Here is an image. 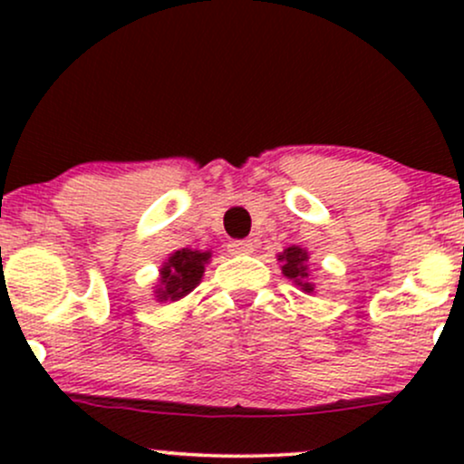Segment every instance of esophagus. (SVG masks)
<instances>
[{"label":"esophagus","mask_w":464,"mask_h":464,"mask_svg":"<svg viewBox=\"0 0 464 464\" xmlns=\"http://www.w3.org/2000/svg\"><path fill=\"white\" fill-rule=\"evenodd\" d=\"M228 246H231V250L236 255H248L255 250V244L250 242V239H236V242H231Z\"/></svg>","instance_id":"esophagus-1"}]
</instances>
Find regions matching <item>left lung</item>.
<instances>
[{
  "instance_id": "obj_1",
  "label": "left lung",
  "mask_w": 464,
  "mask_h": 464,
  "mask_svg": "<svg viewBox=\"0 0 464 464\" xmlns=\"http://www.w3.org/2000/svg\"><path fill=\"white\" fill-rule=\"evenodd\" d=\"M307 250H303L299 246H290L285 248L284 253L279 255V262H284L281 270L287 279L295 281L296 285H301L303 292H314V285L307 281Z\"/></svg>"
}]
</instances>
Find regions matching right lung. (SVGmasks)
Segmentation results:
<instances>
[{
  "mask_svg": "<svg viewBox=\"0 0 464 464\" xmlns=\"http://www.w3.org/2000/svg\"><path fill=\"white\" fill-rule=\"evenodd\" d=\"M211 253L209 250H191L180 248L168 257L163 264L161 276H159L157 285V301H179L188 296L196 285L200 284L202 273H205V264H209Z\"/></svg>",
  "mask_w": 464,
  "mask_h": 464,
  "instance_id": "add662e5",
  "label": "right lung"
}]
</instances>
